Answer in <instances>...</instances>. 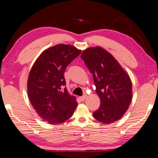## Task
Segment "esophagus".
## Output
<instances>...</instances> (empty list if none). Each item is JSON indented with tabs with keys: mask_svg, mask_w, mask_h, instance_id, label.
I'll use <instances>...</instances> for the list:
<instances>
[{
	"mask_svg": "<svg viewBox=\"0 0 158 158\" xmlns=\"http://www.w3.org/2000/svg\"><path fill=\"white\" fill-rule=\"evenodd\" d=\"M86 97H87V96H85H85H83L80 97V99H81V101H85V100Z\"/></svg>",
	"mask_w": 158,
	"mask_h": 158,
	"instance_id": "obj_1",
	"label": "esophagus"
}]
</instances>
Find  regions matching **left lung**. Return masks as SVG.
<instances>
[{"label": "left lung", "mask_w": 158, "mask_h": 158, "mask_svg": "<svg viewBox=\"0 0 158 158\" xmlns=\"http://www.w3.org/2000/svg\"><path fill=\"white\" fill-rule=\"evenodd\" d=\"M81 57L93 74L101 101L94 117L103 124L119 120L132 98V83L126 70L111 53L97 46L84 49Z\"/></svg>", "instance_id": "8db88e82"}]
</instances>
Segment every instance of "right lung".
I'll return each mask as SVG.
<instances>
[{"mask_svg": "<svg viewBox=\"0 0 158 158\" xmlns=\"http://www.w3.org/2000/svg\"><path fill=\"white\" fill-rule=\"evenodd\" d=\"M81 52L72 45H55L43 51L31 67L27 81L28 97L38 116L49 124H62L76 109V98L65 87L64 72Z\"/></svg>", "mask_w": 158, "mask_h": 158, "instance_id": "add662e5", "label": "right lung"}]
</instances>
